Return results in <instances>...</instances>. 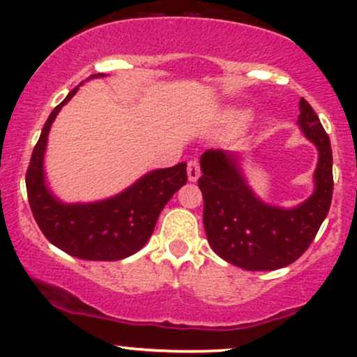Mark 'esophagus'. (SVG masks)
Here are the masks:
<instances>
[{
	"instance_id": "esophagus-1",
	"label": "esophagus",
	"mask_w": 357,
	"mask_h": 357,
	"mask_svg": "<svg viewBox=\"0 0 357 357\" xmlns=\"http://www.w3.org/2000/svg\"><path fill=\"white\" fill-rule=\"evenodd\" d=\"M199 178V162L196 159H191L188 162V179L190 181H196Z\"/></svg>"
}]
</instances>
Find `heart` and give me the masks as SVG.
<instances>
[{"label":"heart","mask_w":357,"mask_h":357,"mask_svg":"<svg viewBox=\"0 0 357 357\" xmlns=\"http://www.w3.org/2000/svg\"><path fill=\"white\" fill-rule=\"evenodd\" d=\"M235 119H238V121H241V119H245V116L243 114H235V116H233Z\"/></svg>","instance_id":"heart-1"}]
</instances>
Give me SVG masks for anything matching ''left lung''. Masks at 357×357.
<instances>
[{
    "instance_id": "left-lung-1",
    "label": "left lung",
    "mask_w": 357,
    "mask_h": 357,
    "mask_svg": "<svg viewBox=\"0 0 357 357\" xmlns=\"http://www.w3.org/2000/svg\"><path fill=\"white\" fill-rule=\"evenodd\" d=\"M298 126L319 151L315 191L292 210L258 199L240 171L238 158L221 149L203 153V223L211 248L245 270H277L296 261L312 243L333 202V149L317 114L301 99Z\"/></svg>"
}]
</instances>
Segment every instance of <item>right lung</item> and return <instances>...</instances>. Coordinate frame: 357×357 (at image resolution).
<instances>
[{
    "label": "right lung",
    "instance_id": "add662e5",
    "mask_svg": "<svg viewBox=\"0 0 357 357\" xmlns=\"http://www.w3.org/2000/svg\"><path fill=\"white\" fill-rule=\"evenodd\" d=\"M104 77V73L92 75ZM52 110L31 154L26 169V192L36 225L50 243L82 260L116 261L132 255L147 243L166 203L188 181L186 162L155 169L142 176L114 198L87 204H65L45 184L43 154L56 114L75 96Z\"/></svg>",
    "mask_w": 357,
    "mask_h": 357
}]
</instances>
